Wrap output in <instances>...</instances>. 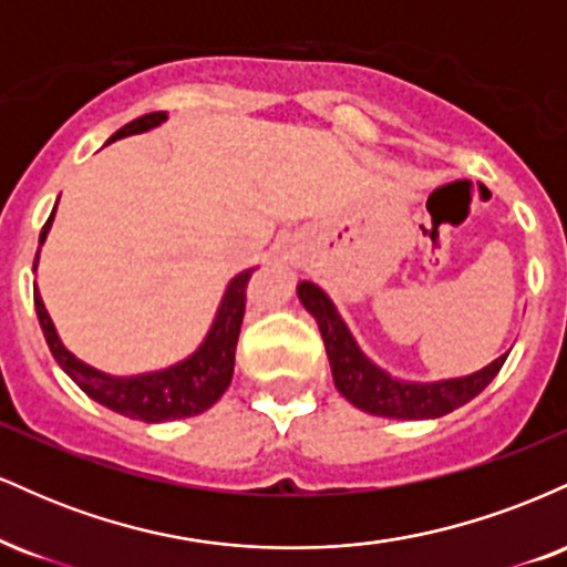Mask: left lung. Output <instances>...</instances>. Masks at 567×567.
I'll return each instance as SVG.
<instances>
[{
  "label": "left lung",
  "mask_w": 567,
  "mask_h": 567,
  "mask_svg": "<svg viewBox=\"0 0 567 567\" xmlns=\"http://www.w3.org/2000/svg\"><path fill=\"white\" fill-rule=\"evenodd\" d=\"M298 298L320 324L338 392L347 396L354 408L383 415V419H440V415L474 400L487 383L496 379L501 365L506 362L504 354L477 373L464 375V379L437 383L396 381L362 354L349 333L347 322L338 317L333 301L317 285H298Z\"/></svg>",
  "instance_id": "left-lung-1"
}]
</instances>
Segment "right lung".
<instances>
[{
	"instance_id": "add662e5",
	"label": "right lung",
	"mask_w": 567,
	"mask_h": 567,
	"mask_svg": "<svg viewBox=\"0 0 567 567\" xmlns=\"http://www.w3.org/2000/svg\"><path fill=\"white\" fill-rule=\"evenodd\" d=\"M159 122H165V112L143 114L138 120L127 122L122 130H116L109 141L125 138V135L135 133H146V130L157 127ZM53 216L55 207L53 213H50L48 224L42 226L39 245L48 237ZM37 261L39 250L34 258V269ZM252 271L256 269H247L243 275L231 279L229 288L224 292V301H220V309L210 333H207L202 347L194 351L192 357H186L184 362H178V365L167 370L130 375V379H114V375L101 373V370L76 360V357L63 347L61 338H58L55 324L50 320L48 309H44L39 290H34V306L39 324H42V333L48 338V347L53 351L55 362L66 370L71 381H74L84 394L93 396L95 402H101V405H106L109 410L127 415V419L146 421V424H162V421L188 419V415H197L202 410L213 408L220 400V394L229 389L234 373V351H237L239 328H243L245 317V292Z\"/></svg>"
}]
</instances>
